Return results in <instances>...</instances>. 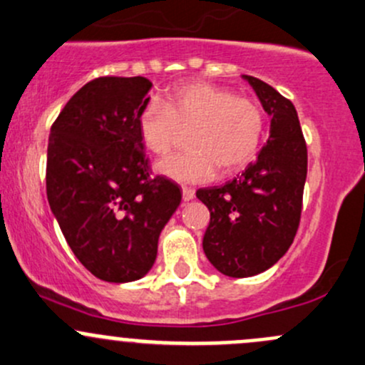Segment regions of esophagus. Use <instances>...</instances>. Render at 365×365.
I'll list each match as a JSON object with an SVG mask.
<instances>
[{"label":"esophagus","mask_w":365,"mask_h":365,"mask_svg":"<svg viewBox=\"0 0 365 365\" xmlns=\"http://www.w3.org/2000/svg\"><path fill=\"white\" fill-rule=\"evenodd\" d=\"M182 194H183V201H192L194 195H195V190L190 189V187H183Z\"/></svg>","instance_id":"obj_1"}]
</instances>
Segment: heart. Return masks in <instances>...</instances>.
Segmentation results:
<instances>
[{
  "instance_id": "heart-1",
  "label": "heart",
  "mask_w": 365,
  "mask_h": 365,
  "mask_svg": "<svg viewBox=\"0 0 365 365\" xmlns=\"http://www.w3.org/2000/svg\"><path fill=\"white\" fill-rule=\"evenodd\" d=\"M182 129L187 150L159 164L178 182H205L218 168L232 173L252 163L266 133V113L255 99L206 82H189L168 92L164 103L148 101L138 113L141 141L155 155H168Z\"/></svg>"
}]
</instances>
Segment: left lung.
Returning <instances> with one entry per match:
<instances>
[{
	"label": "left lung",
	"mask_w": 365,
	"mask_h": 365,
	"mask_svg": "<svg viewBox=\"0 0 365 365\" xmlns=\"http://www.w3.org/2000/svg\"><path fill=\"white\" fill-rule=\"evenodd\" d=\"M245 80L273 117L269 140L236 178L195 192L210 210L206 257L232 278L262 273L285 255L301 222L308 173V148L292 101L255 76Z\"/></svg>",
	"instance_id": "1"
}]
</instances>
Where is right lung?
Listing matches in <instances>:
<instances>
[{"label":"right lung","instance_id":"add662e5","mask_svg":"<svg viewBox=\"0 0 365 365\" xmlns=\"http://www.w3.org/2000/svg\"><path fill=\"white\" fill-rule=\"evenodd\" d=\"M152 82L99 76L66 103L51 128L47 197L76 259L96 278L140 279L159 234L182 201L166 176H152L138 113Z\"/></svg>","mask_w":365,"mask_h":365}]
</instances>
